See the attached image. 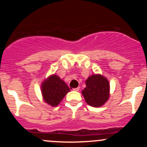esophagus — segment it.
Returning a JSON list of instances; mask_svg holds the SVG:
<instances>
[{"label": "esophagus", "instance_id": "esophagus-1", "mask_svg": "<svg viewBox=\"0 0 147 147\" xmlns=\"http://www.w3.org/2000/svg\"><path fill=\"white\" fill-rule=\"evenodd\" d=\"M73 90H74V91H76V92L79 91V90H80V87H77V88H74V89H73Z\"/></svg>", "mask_w": 147, "mask_h": 147}]
</instances>
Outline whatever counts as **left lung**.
Returning a JSON list of instances; mask_svg holds the SVG:
<instances>
[{
    "label": "left lung",
    "instance_id": "8db88e82",
    "mask_svg": "<svg viewBox=\"0 0 147 147\" xmlns=\"http://www.w3.org/2000/svg\"><path fill=\"white\" fill-rule=\"evenodd\" d=\"M86 87L82 91L85 102L93 107H100L109 98V80L100 74L89 76L85 80Z\"/></svg>",
    "mask_w": 147,
    "mask_h": 147
}]
</instances>
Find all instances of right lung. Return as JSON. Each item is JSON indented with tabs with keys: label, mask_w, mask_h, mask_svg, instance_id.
<instances>
[{
	"label": "right lung",
	"mask_w": 147,
	"mask_h": 147,
	"mask_svg": "<svg viewBox=\"0 0 147 147\" xmlns=\"http://www.w3.org/2000/svg\"><path fill=\"white\" fill-rule=\"evenodd\" d=\"M69 91L66 83L55 74L50 75L41 84L43 101L52 107L57 106Z\"/></svg>",
	"instance_id": "right-lung-1"
}]
</instances>
